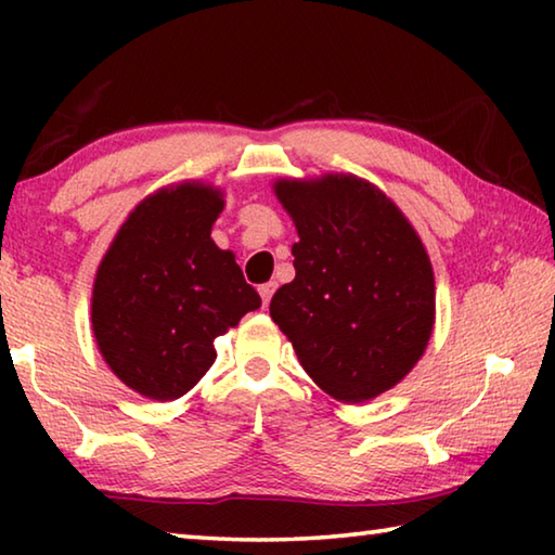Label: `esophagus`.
I'll return each mask as SVG.
<instances>
[{
  "label": "esophagus",
  "instance_id": "obj_1",
  "mask_svg": "<svg viewBox=\"0 0 555 555\" xmlns=\"http://www.w3.org/2000/svg\"><path fill=\"white\" fill-rule=\"evenodd\" d=\"M274 291H276L274 281H269V284L259 286V294H261V300H264V306H269V300H271V296H274Z\"/></svg>",
  "mask_w": 555,
  "mask_h": 555
}]
</instances>
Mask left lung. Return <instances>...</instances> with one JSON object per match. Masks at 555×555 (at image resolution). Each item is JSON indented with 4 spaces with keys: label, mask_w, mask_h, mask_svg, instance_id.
<instances>
[{
    "label": "left lung",
    "mask_w": 555,
    "mask_h": 555,
    "mask_svg": "<svg viewBox=\"0 0 555 555\" xmlns=\"http://www.w3.org/2000/svg\"><path fill=\"white\" fill-rule=\"evenodd\" d=\"M296 222V279L269 313L318 387L345 403L391 389L424 354L436 315L434 269L409 220L354 176L281 181Z\"/></svg>",
    "instance_id": "obj_1"
}]
</instances>
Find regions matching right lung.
<instances>
[{"label":"right lung","mask_w":555,"mask_h":555,"mask_svg":"<svg viewBox=\"0 0 555 555\" xmlns=\"http://www.w3.org/2000/svg\"><path fill=\"white\" fill-rule=\"evenodd\" d=\"M222 205L220 191L201 183L158 191L137 205L98 269V347L149 399L191 391L215 362V337L261 306L232 251L210 240Z\"/></svg>","instance_id":"right-lung-1"}]
</instances>
